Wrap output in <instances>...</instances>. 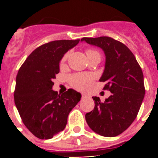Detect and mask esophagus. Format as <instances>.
<instances>
[{
    "instance_id": "obj_1",
    "label": "esophagus",
    "mask_w": 158,
    "mask_h": 158,
    "mask_svg": "<svg viewBox=\"0 0 158 158\" xmlns=\"http://www.w3.org/2000/svg\"><path fill=\"white\" fill-rule=\"evenodd\" d=\"M82 97H83V98H87V97H89V95L85 94V93H84V94H82Z\"/></svg>"
}]
</instances>
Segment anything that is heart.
Here are the masks:
<instances>
[{"label": "heart", "instance_id": "1", "mask_svg": "<svg viewBox=\"0 0 158 158\" xmlns=\"http://www.w3.org/2000/svg\"><path fill=\"white\" fill-rule=\"evenodd\" d=\"M86 54H87V56H90V55L99 54V53L94 50L89 49L86 51ZM66 58L67 54H65L62 60L65 61ZM93 79H94V76L93 74H90V73H77V74H74L70 77L69 82H70L73 87H74L75 89H79V90H84V89H86L88 87L91 85Z\"/></svg>", "mask_w": 158, "mask_h": 158}]
</instances>
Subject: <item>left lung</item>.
<instances>
[{
  "label": "left lung",
  "instance_id": "obj_1",
  "mask_svg": "<svg viewBox=\"0 0 158 158\" xmlns=\"http://www.w3.org/2000/svg\"><path fill=\"white\" fill-rule=\"evenodd\" d=\"M81 41L104 51L105 67L100 81L105 82L104 89L111 93L104 102L93 96L94 109L86 113V122L98 135L117 136L134 122L144 99L142 69L130 49L112 38L85 37Z\"/></svg>",
  "mask_w": 158,
  "mask_h": 158
}]
</instances>
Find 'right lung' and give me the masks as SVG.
I'll use <instances>...</instances> for the list:
<instances>
[{"label": "right lung", "mask_w": 158, "mask_h": 158, "mask_svg": "<svg viewBox=\"0 0 158 158\" xmlns=\"http://www.w3.org/2000/svg\"><path fill=\"white\" fill-rule=\"evenodd\" d=\"M80 40H56L36 48L19 68L14 100L26 127L40 139H52L65 129L80 93L69 89L62 94L52 89L59 62Z\"/></svg>", "instance_id": "1"}]
</instances>
